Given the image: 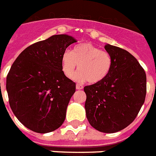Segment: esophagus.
I'll return each mask as SVG.
<instances>
[{
	"mask_svg": "<svg viewBox=\"0 0 156 156\" xmlns=\"http://www.w3.org/2000/svg\"><path fill=\"white\" fill-rule=\"evenodd\" d=\"M83 88V86L82 84H76V89L77 90H82Z\"/></svg>",
	"mask_w": 156,
	"mask_h": 156,
	"instance_id": "34e87169",
	"label": "esophagus"
}]
</instances>
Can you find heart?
Returning a JSON list of instances; mask_svg holds the SVG:
<instances>
[{
	"instance_id": "1",
	"label": "heart",
	"mask_w": 156,
	"mask_h": 156,
	"mask_svg": "<svg viewBox=\"0 0 156 156\" xmlns=\"http://www.w3.org/2000/svg\"><path fill=\"white\" fill-rule=\"evenodd\" d=\"M61 62L66 78H72L78 65L79 72L74 78L78 81L87 80L92 84L104 80L112 67V58L108 52L101 50L91 43L79 44L71 52H64Z\"/></svg>"
}]
</instances>
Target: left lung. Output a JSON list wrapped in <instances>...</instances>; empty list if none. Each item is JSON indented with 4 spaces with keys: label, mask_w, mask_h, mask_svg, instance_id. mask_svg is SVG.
<instances>
[{
    "label": "left lung",
    "mask_w": 156,
    "mask_h": 156,
    "mask_svg": "<svg viewBox=\"0 0 156 156\" xmlns=\"http://www.w3.org/2000/svg\"><path fill=\"white\" fill-rule=\"evenodd\" d=\"M112 58L110 74L102 82L84 87L85 109L90 124L98 131L115 133L135 120L144 103L147 77L129 52L107 44Z\"/></svg>",
    "instance_id": "8db88e82"
}]
</instances>
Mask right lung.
I'll use <instances>...</instances> for the list:
<instances>
[{"label":"right lung","instance_id":"add662e5","mask_svg":"<svg viewBox=\"0 0 156 156\" xmlns=\"http://www.w3.org/2000/svg\"><path fill=\"white\" fill-rule=\"evenodd\" d=\"M75 42L66 34L51 36L24 49L10 68L6 78L10 107L34 132H51L65 121L76 84L64 75L61 59Z\"/></svg>","mask_w":156,"mask_h":156}]
</instances>
